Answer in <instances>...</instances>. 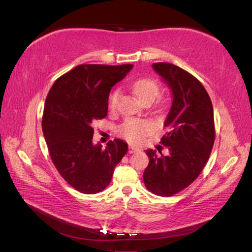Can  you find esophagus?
Segmentation results:
<instances>
[{"instance_id":"1","label":"esophagus","mask_w":252,"mask_h":252,"mask_svg":"<svg viewBox=\"0 0 252 252\" xmlns=\"http://www.w3.org/2000/svg\"><path fill=\"white\" fill-rule=\"evenodd\" d=\"M136 152H138V148H136L134 146H129V153L130 154H134Z\"/></svg>"}]
</instances>
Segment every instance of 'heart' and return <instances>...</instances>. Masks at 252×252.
<instances>
[{
	"label": "heart",
	"mask_w": 252,
	"mask_h": 252,
	"mask_svg": "<svg viewBox=\"0 0 252 252\" xmlns=\"http://www.w3.org/2000/svg\"><path fill=\"white\" fill-rule=\"evenodd\" d=\"M133 92L137 96V98L143 103L154 101L158 97L160 93V84L155 79L143 78L138 79L132 85ZM120 98V92L118 90L114 91L109 97V108L111 110L116 109L118 100ZM165 103L163 100L160 101V107L164 108ZM155 129L154 123L146 119H134L130 118L122 123L119 127L120 135L126 138L130 143H141L144 138L153 133Z\"/></svg>",
	"instance_id": "b5f03b06"
}]
</instances>
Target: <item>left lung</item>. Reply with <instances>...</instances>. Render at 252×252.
<instances>
[{
	"mask_svg": "<svg viewBox=\"0 0 252 252\" xmlns=\"http://www.w3.org/2000/svg\"><path fill=\"white\" fill-rule=\"evenodd\" d=\"M153 67L173 94L164 122L169 131L160 141L170 154L157 156L153 149L146 151L149 163L143 180L153 194L169 197L189 186L205 168L216 138L215 118L210 96L199 80L170 63Z\"/></svg>",
	"mask_w": 252,
	"mask_h": 252,
	"instance_id": "1",
	"label": "left lung"
}]
</instances>
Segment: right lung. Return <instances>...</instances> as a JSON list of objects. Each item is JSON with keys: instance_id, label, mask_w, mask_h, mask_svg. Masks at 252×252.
<instances>
[{"instance_id": "obj_1", "label": "right lung", "mask_w": 252, "mask_h": 252, "mask_svg": "<svg viewBox=\"0 0 252 252\" xmlns=\"http://www.w3.org/2000/svg\"><path fill=\"white\" fill-rule=\"evenodd\" d=\"M132 65H79L63 74L46 96L42 129L53 163L69 185L97 194L109 185L114 169L127 152L115 138L105 149L93 145V125L106 118L111 88Z\"/></svg>"}]
</instances>
